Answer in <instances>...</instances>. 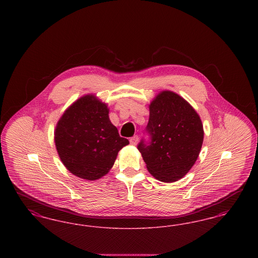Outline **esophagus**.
<instances>
[{
  "instance_id": "1",
  "label": "esophagus",
  "mask_w": 258,
  "mask_h": 258,
  "mask_svg": "<svg viewBox=\"0 0 258 258\" xmlns=\"http://www.w3.org/2000/svg\"><path fill=\"white\" fill-rule=\"evenodd\" d=\"M130 142H131V144H132V145L135 146V145L137 144V142H138V136H137V135H135V136L131 137V138H130Z\"/></svg>"
}]
</instances>
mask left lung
I'll list each match as a JSON object with an SVG mask.
<instances>
[{
  "label": "left lung",
  "instance_id": "8db88e82",
  "mask_svg": "<svg viewBox=\"0 0 258 258\" xmlns=\"http://www.w3.org/2000/svg\"><path fill=\"white\" fill-rule=\"evenodd\" d=\"M150 145L138 150L148 171L163 183L184 177L199 156L204 139L203 124L196 109L172 91H161L149 104Z\"/></svg>",
  "mask_w": 258,
  "mask_h": 258
}]
</instances>
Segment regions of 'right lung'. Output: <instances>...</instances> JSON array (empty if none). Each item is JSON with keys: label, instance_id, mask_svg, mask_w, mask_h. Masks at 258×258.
<instances>
[{"label": "right lung", "instance_id": "add662e5", "mask_svg": "<svg viewBox=\"0 0 258 258\" xmlns=\"http://www.w3.org/2000/svg\"><path fill=\"white\" fill-rule=\"evenodd\" d=\"M108 114L105 102L88 94L69 106L56 124L54 141L61 161L81 179L96 181L106 175L119 151L130 144Z\"/></svg>", "mask_w": 258, "mask_h": 258}]
</instances>
